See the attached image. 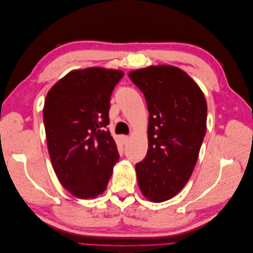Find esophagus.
Wrapping results in <instances>:
<instances>
[{"label": "esophagus", "instance_id": "34e87169", "mask_svg": "<svg viewBox=\"0 0 253 253\" xmlns=\"http://www.w3.org/2000/svg\"><path fill=\"white\" fill-rule=\"evenodd\" d=\"M121 140L124 143H126L127 140H128V137L127 136H121Z\"/></svg>", "mask_w": 253, "mask_h": 253}]
</instances>
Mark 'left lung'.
Listing matches in <instances>:
<instances>
[{
	"instance_id": "obj_1",
	"label": "left lung",
	"mask_w": 253,
	"mask_h": 253,
	"mask_svg": "<svg viewBox=\"0 0 253 253\" xmlns=\"http://www.w3.org/2000/svg\"><path fill=\"white\" fill-rule=\"evenodd\" d=\"M149 111V149L136 164L138 186L148 200H170L193 172L207 128V102L200 86L179 68L149 66L128 74Z\"/></svg>"
}]
</instances>
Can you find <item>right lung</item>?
I'll return each mask as SVG.
<instances>
[{
	"label": "right lung",
	"mask_w": 253,
	"mask_h": 253,
	"mask_svg": "<svg viewBox=\"0 0 253 253\" xmlns=\"http://www.w3.org/2000/svg\"><path fill=\"white\" fill-rule=\"evenodd\" d=\"M122 77L121 71L101 67L73 71L45 99L43 121L53 170L78 198L102 194L119 160L108 125L111 96Z\"/></svg>",
	"instance_id": "add662e5"
}]
</instances>
